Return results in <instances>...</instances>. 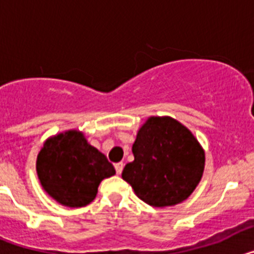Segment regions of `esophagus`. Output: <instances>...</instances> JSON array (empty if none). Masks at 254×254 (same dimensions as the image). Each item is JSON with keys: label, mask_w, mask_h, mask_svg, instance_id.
<instances>
[{"label": "esophagus", "mask_w": 254, "mask_h": 254, "mask_svg": "<svg viewBox=\"0 0 254 254\" xmlns=\"http://www.w3.org/2000/svg\"><path fill=\"white\" fill-rule=\"evenodd\" d=\"M123 167H125V164H123L122 161H121V163H117V164H114V168H116V172H117V174H121V173H122V170H123Z\"/></svg>", "instance_id": "1"}]
</instances>
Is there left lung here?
I'll list each match as a JSON object with an SVG mask.
<instances>
[{"mask_svg": "<svg viewBox=\"0 0 254 254\" xmlns=\"http://www.w3.org/2000/svg\"><path fill=\"white\" fill-rule=\"evenodd\" d=\"M132 152L134 160L126 165L122 178L150 206L177 205L201 181L205 152L192 132L170 117H150Z\"/></svg>", "mask_w": 254, "mask_h": 254, "instance_id": "8db88e82", "label": "left lung"}]
</instances>
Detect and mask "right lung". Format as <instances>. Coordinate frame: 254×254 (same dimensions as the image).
Wrapping results in <instances>:
<instances>
[{
	"mask_svg": "<svg viewBox=\"0 0 254 254\" xmlns=\"http://www.w3.org/2000/svg\"><path fill=\"white\" fill-rule=\"evenodd\" d=\"M37 173L42 187L57 202L82 207L95 198L100 182L116 170L81 132L67 131L46 141L38 154Z\"/></svg>",
	"mask_w": 254,
	"mask_h": 254,
	"instance_id": "obj_1",
	"label": "right lung"
}]
</instances>
